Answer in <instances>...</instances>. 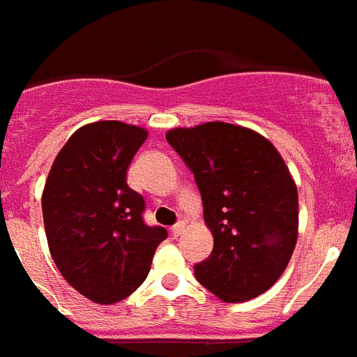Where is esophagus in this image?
Returning a JSON list of instances; mask_svg holds the SVG:
<instances>
[{"instance_id": "1", "label": "esophagus", "mask_w": 357, "mask_h": 357, "mask_svg": "<svg viewBox=\"0 0 357 357\" xmlns=\"http://www.w3.org/2000/svg\"><path fill=\"white\" fill-rule=\"evenodd\" d=\"M183 229H185L183 222H178V224H176V225H172V229H170V233H172L174 236H179V234L183 233Z\"/></svg>"}]
</instances>
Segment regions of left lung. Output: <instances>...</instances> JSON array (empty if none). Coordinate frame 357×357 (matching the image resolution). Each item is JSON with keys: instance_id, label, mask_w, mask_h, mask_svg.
<instances>
[{"instance_id": "1", "label": "left lung", "mask_w": 357, "mask_h": 357, "mask_svg": "<svg viewBox=\"0 0 357 357\" xmlns=\"http://www.w3.org/2000/svg\"><path fill=\"white\" fill-rule=\"evenodd\" d=\"M167 141L194 174L214 238L194 266L199 284L225 303L268 291L288 266L299 225L297 187L273 144L227 123L176 128Z\"/></svg>"}]
</instances>
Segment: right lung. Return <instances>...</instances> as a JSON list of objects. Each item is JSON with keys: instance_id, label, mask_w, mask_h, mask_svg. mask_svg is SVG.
<instances>
[{"instance_id": "obj_1", "label": "right lung", "mask_w": 357, "mask_h": 357, "mask_svg": "<svg viewBox=\"0 0 357 357\" xmlns=\"http://www.w3.org/2000/svg\"><path fill=\"white\" fill-rule=\"evenodd\" d=\"M146 130L98 121L69 137L43 188L47 244L60 273L98 304L123 301L143 284L169 233L144 224L146 205L126 170Z\"/></svg>"}]
</instances>
